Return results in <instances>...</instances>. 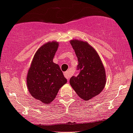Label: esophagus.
I'll use <instances>...</instances> for the list:
<instances>
[{
	"mask_svg": "<svg viewBox=\"0 0 133 133\" xmlns=\"http://www.w3.org/2000/svg\"><path fill=\"white\" fill-rule=\"evenodd\" d=\"M64 75H65V77H66L67 79L69 80V79L70 78V77H71V74H70V72L67 71V72L64 73Z\"/></svg>",
	"mask_w": 133,
	"mask_h": 133,
	"instance_id": "1",
	"label": "esophagus"
}]
</instances>
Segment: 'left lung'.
I'll return each instance as SVG.
<instances>
[{
	"label": "left lung",
	"instance_id": "1",
	"mask_svg": "<svg viewBox=\"0 0 133 133\" xmlns=\"http://www.w3.org/2000/svg\"><path fill=\"white\" fill-rule=\"evenodd\" d=\"M78 60L77 76H72L70 84L76 94L85 101L90 100L103 90L106 75L99 55L87 42L77 39L70 41Z\"/></svg>",
	"mask_w": 133,
	"mask_h": 133
}]
</instances>
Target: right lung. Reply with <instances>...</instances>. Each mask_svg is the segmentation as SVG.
Here are the masks:
<instances>
[{"instance_id": "add662e5", "label": "right lung", "mask_w": 133, "mask_h": 133, "mask_svg": "<svg viewBox=\"0 0 133 133\" xmlns=\"http://www.w3.org/2000/svg\"><path fill=\"white\" fill-rule=\"evenodd\" d=\"M58 46L57 42L52 41L41 46L34 55L26 77L33 98L45 104L56 98L60 88L67 82L59 66L53 62Z\"/></svg>"}]
</instances>
